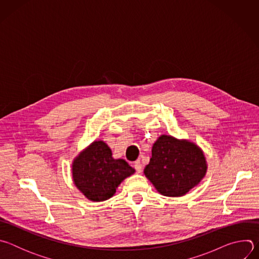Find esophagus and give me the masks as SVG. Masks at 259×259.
<instances>
[{"instance_id":"esophagus-1","label":"esophagus","mask_w":259,"mask_h":259,"mask_svg":"<svg viewBox=\"0 0 259 259\" xmlns=\"http://www.w3.org/2000/svg\"><path fill=\"white\" fill-rule=\"evenodd\" d=\"M134 168H135V170H136L137 173H141V172H142V165H141L140 161H136V162L134 163Z\"/></svg>"}]
</instances>
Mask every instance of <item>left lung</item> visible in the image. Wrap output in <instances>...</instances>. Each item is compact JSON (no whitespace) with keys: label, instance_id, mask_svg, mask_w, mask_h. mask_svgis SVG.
Masks as SVG:
<instances>
[{"label":"left lung","instance_id":"8db88e82","mask_svg":"<svg viewBox=\"0 0 259 259\" xmlns=\"http://www.w3.org/2000/svg\"><path fill=\"white\" fill-rule=\"evenodd\" d=\"M206 170L205 157L199 146L162 135L153 145L144 175L163 196L180 197L199 184Z\"/></svg>","mask_w":259,"mask_h":259}]
</instances>
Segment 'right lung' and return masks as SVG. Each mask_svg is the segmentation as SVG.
<instances>
[{"label": "right lung", "instance_id": "obj_1", "mask_svg": "<svg viewBox=\"0 0 259 259\" xmlns=\"http://www.w3.org/2000/svg\"><path fill=\"white\" fill-rule=\"evenodd\" d=\"M134 173L123 160H115L103 141H94L72 164L76 187L91 201L100 202L113 197L119 184Z\"/></svg>", "mask_w": 259, "mask_h": 259}]
</instances>
